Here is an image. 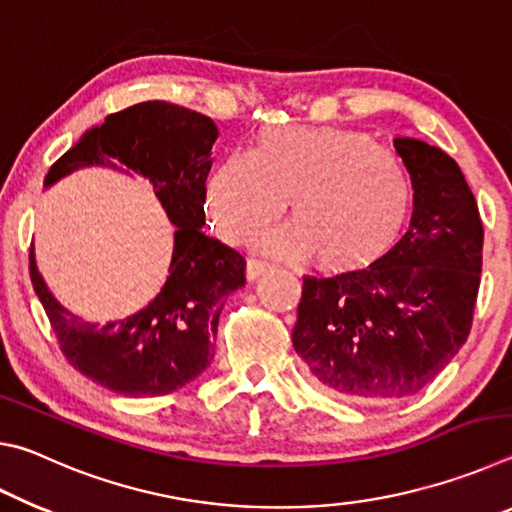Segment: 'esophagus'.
Listing matches in <instances>:
<instances>
[{"label":"esophagus","instance_id":"obj_1","mask_svg":"<svg viewBox=\"0 0 512 512\" xmlns=\"http://www.w3.org/2000/svg\"><path fill=\"white\" fill-rule=\"evenodd\" d=\"M268 271H271V264L259 262V259H248V264H246V277H248L250 282L257 280V277H262V275L268 273Z\"/></svg>","mask_w":512,"mask_h":512}]
</instances>
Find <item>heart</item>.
Listing matches in <instances>:
<instances>
[{
    "mask_svg": "<svg viewBox=\"0 0 512 512\" xmlns=\"http://www.w3.org/2000/svg\"><path fill=\"white\" fill-rule=\"evenodd\" d=\"M257 232L264 255L345 271L368 264L400 235L411 207L402 162L368 135L341 128H264L253 151H228L205 180V210L216 235L244 244Z\"/></svg>",
    "mask_w": 512,
    "mask_h": 512,
    "instance_id": "heart-1",
    "label": "heart"
}]
</instances>
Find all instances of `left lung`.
Masks as SVG:
<instances>
[{
    "label": "left lung",
    "instance_id": "obj_1",
    "mask_svg": "<svg viewBox=\"0 0 512 512\" xmlns=\"http://www.w3.org/2000/svg\"><path fill=\"white\" fill-rule=\"evenodd\" d=\"M413 187L404 237L366 268L305 275L293 348L323 391L375 404L422 391L463 348L481 282L483 225L454 158L393 142Z\"/></svg>",
    "mask_w": 512,
    "mask_h": 512
}]
</instances>
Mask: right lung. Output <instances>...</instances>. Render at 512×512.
<instances>
[{
	"mask_svg": "<svg viewBox=\"0 0 512 512\" xmlns=\"http://www.w3.org/2000/svg\"><path fill=\"white\" fill-rule=\"evenodd\" d=\"M216 137L219 128L201 112L144 101L85 131L45 178L47 189L90 167L146 178L176 228L169 275L158 296L135 314L103 325L60 305L31 246V282L60 350L76 370L117 395H167L201 375L214 359L225 300L246 284L244 257L201 230Z\"/></svg>",
	"mask_w": 512,
	"mask_h": 512,
	"instance_id": "obj_1",
	"label": "right lung"
}]
</instances>
